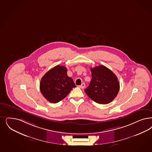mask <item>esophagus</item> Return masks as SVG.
Here are the masks:
<instances>
[{
  "label": "esophagus",
  "instance_id": "obj_1",
  "mask_svg": "<svg viewBox=\"0 0 152 152\" xmlns=\"http://www.w3.org/2000/svg\"><path fill=\"white\" fill-rule=\"evenodd\" d=\"M79 87H80L81 89H84V88L85 87V84H84V83H83L80 86H79Z\"/></svg>",
  "mask_w": 152,
  "mask_h": 152
}]
</instances>
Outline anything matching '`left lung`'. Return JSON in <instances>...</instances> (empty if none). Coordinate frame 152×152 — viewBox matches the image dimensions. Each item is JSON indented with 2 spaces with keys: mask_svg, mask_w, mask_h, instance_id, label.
<instances>
[{
  "mask_svg": "<svg viewBox=\"0 0 152 152\" xmlns=\"http://www.w3.org/2000/svg\"><path fill=\"white\" fill-rule=\"evenodd\" d=\"M91 80L84 91L90 99L99 104L111 102L118 94L120 83L115 74L103 65L90 68Z\"/></svg>",
  "mask_w": 152,
  "mask_h": 152,
  "instance_id": "8db88e82",
  "label": "left lung"
}]
</instances>
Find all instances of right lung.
<instances>
[{"label": "right lung", "instance_id": "1", "mask_svg": "<svg viewBox=\"0 0 152 152\" xmlns=\"http://www.w3.org/2000/svg\"><path fill=\"white\" fill-rule=\"evenodd\" d=\"M67 68L57 65L50 69L42 78L40 89L44 98L56 103L64 98L73 88L76 87L73 80L68 77Z\"/></svg>", "mask_w": 152, "mask_h": 152}]
</instances>
